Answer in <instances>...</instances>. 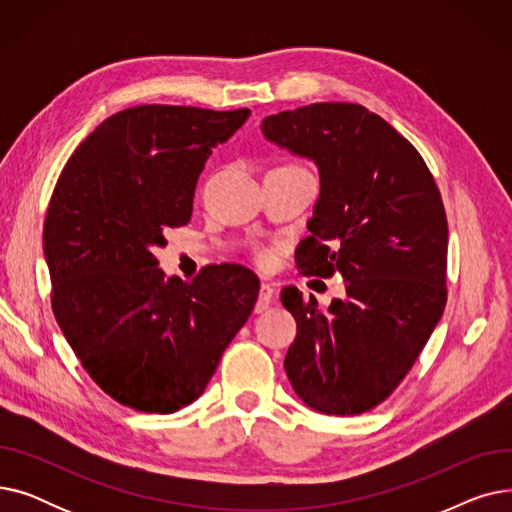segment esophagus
Instances as JSON below:
<instances>
[{"instance_id":"esophagus-1","label":"esophagus","mask_w":512,"mask_h":512,"mask_svg":"<svg viewBox=\"0 0 512 512\" xmlns=\"http://www.w3.org/2000/svg\"><path fill=\"white\" fill-rule=\"evenodd\" d=\"M274 286L270 282H261L259 286V297H257V305H255V313H263L267 307L272 305L274 301Z\"/></svg>"}]
</instances>
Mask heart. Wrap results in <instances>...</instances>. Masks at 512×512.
<instances>
[{
    "instance_id": "heart-1",
    "label": "heart",
    "mask_w": 512,
    "mask_h": 512,
    "mask_svg": "<svg viewBox=\"0 0 512 512\" xmlns=\"http://www.w3.org/2000/svg\"><path fill=\"white\" fill-rule=\"evenodd\" d=\"M255 259H257L259 263H270L272 253L267 251V249H263V247H257V249H255Z\"/></svg>"
}]
</instances>
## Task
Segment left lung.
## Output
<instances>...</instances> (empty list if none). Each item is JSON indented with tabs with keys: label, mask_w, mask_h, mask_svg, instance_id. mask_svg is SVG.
I'll use <instances>...</instances> for the list:
<instances>
[{
	"label": "left lung",
	"mask_w": 512,
	"mask_h": 512,
	"mask_svg": "<svg viewBox=\"0 0 512 512\" xmlns=\"http://www.w3.org/2000/svg\"><path fill=\"white\" fill-rule=\"evenodd\" d=\"M267 141L315 161L319 199L297 249L305 274L340 272L346 299L328 309L297 286L284 369L305 405L359 415L409 373L446 307L448 222L419 151L359 103H311L267 116Z\"/></svg>",
	"instance_id": "8db88e82"
}]
</instances>
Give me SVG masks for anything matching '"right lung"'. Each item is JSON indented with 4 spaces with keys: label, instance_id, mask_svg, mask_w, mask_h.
<instances>
[{
    "label": "right lung",
    "instance_id": "right-lung-1",
    "mask_svg": "<svg viewBox=\"0 0 512 512\" xmlns=\"http://www.w3.org/2000/svg\"><path fill=\"white\" fill-rule=\"evenodd\" d=\"M249 110L137 105L76 147L43 226L51 307L91 380L120 405L174 413L197 400L249 319L257 276L207 265L166 278L153 251L191 222L199 174Z\"/></svg>",
    "mask_w": 512,
    "mask_h": 512
}]
</instances>
